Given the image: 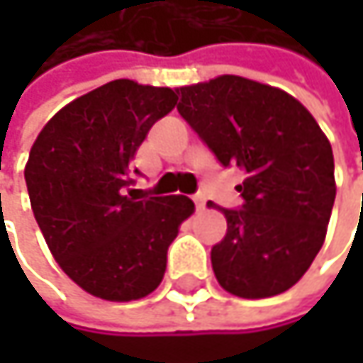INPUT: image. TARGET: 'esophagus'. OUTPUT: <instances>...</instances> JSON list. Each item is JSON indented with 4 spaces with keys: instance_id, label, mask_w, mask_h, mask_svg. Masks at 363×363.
I'll list each match as a JSON object with an SVG mask.
<instances>
[{
    "instance_id": "obj_1",
    "label": "esophagus",
    "mask_w": 363,
    "mask_h": 363,
    "mask_svg": "<svg viewBox=\"0 0 363 363\" xmlns=\"http://www.w3.org/2000/svg\"><path fill=\"white\" fill-rule=\"evenodd\" d=\"M193 201H195V208H197V210H203V208H206V197H203L201 193L193 195Z\"/></svg>"
}]
</instances>
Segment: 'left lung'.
Here are the masks:
<instances>
[{
	"label": "left lung",
	"mask_w": 363,
	"mask_h": 363,
	"mask_svg": "<svg viewBox=\"0 0 363 363\" xmlns=\"http://www.w3.org/2000/svg\"><path fill=\"white\" fill-rule=\"evenodd\" d=\"M177 92L179 113L218 162L246 170L242 210L218 208L227 218L210 254L218 284L240 298L290 290L324 246L336 197L326 134L294 96L240 75Z\"/></svg>",
	"instance_id": "left-lung-1"
}]
</instances>
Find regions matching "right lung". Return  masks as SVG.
Returning <instances> with one entry per match:
<instances>
[{
    "instance_id": "add662e5",
    "label": "right lung",
    "mask_w": 363,
    "mask_h": 363,
    "mask_svg": "<svg viewBox=\"0 0 363 363\" xmlns=\"http://www.w3.org/2000/svg\"><path fill=\"white\" fill-rule=\"evenodd\" d=\"M177 101L172 88L115 79L65 105L31 147L25 181L43 240L60 269L96 298L151 294L195 210L184 195H123L138 147Z\"/></svg>"
}]
</instances>
